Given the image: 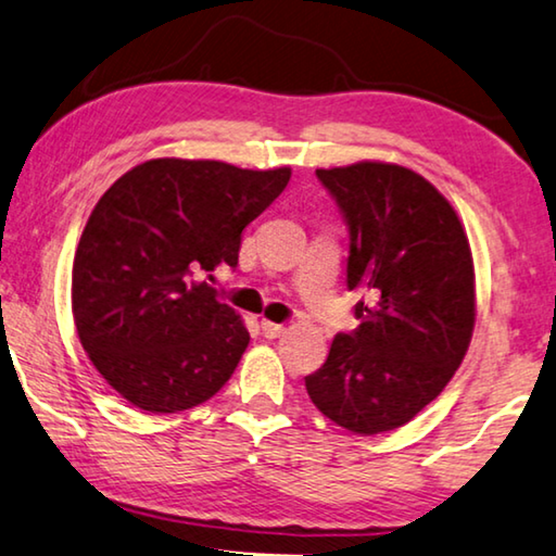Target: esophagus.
I'll use <instances>...</instances> for the list:
<instances>
[{"mask_svg": "<svg viewBox=\"0 0 556 556\" xmlns=\"http://www.w3.org/2000/svg\"><path fill=\"white\" fill-rule=\"evenodd\" d=\"M261 330H263V334H266L268 340H276V338H280V334L286 332V327L278 325V323H270V320H261Z\"/></svg>", "mask_w": 556, "mask_h": 556, "instance_id": "1", "label": "esophagus"}]
</instances>
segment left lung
Masks as SVG:
<instances>
[{"label": "left lung", "mask_w": 556, "mask_h": 556, "mask_svg": "<svg viewBox=\"0 0 556 556\" xmlns=\"http://www.w3.org/2000/svg\"><path fill=\"white\" fill-rule=\"evenodd\" d=\"M350 229L359 325L305 377L313 404L362 435L394 431L456 375L476 325V270L458 214L416 172L387 162L315 169Z\"/></svg>", "instance_id": "8db88e82"}]
</instances>
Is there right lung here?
Wrapping results in <instances>:
<instances>
[{
	"label": "right lung",
	"mask_w": 556,
	"mask_h": 556,
	"mask_svg": "<svg viewBox=\"0 0 556 556\" xmlns=\"http://www.w3.org/2000/svg\"><path fill=\"white\" fill-rule=\"evenodd\" d=\"M288 179V167L162 157L100 197L73 258L71 307L90 362L125 402L177 414L229 381L249 330L197 278L236 268L243 229Z\"/></svg>",
	"instance_id": "obj_1"
}]
</instances>
